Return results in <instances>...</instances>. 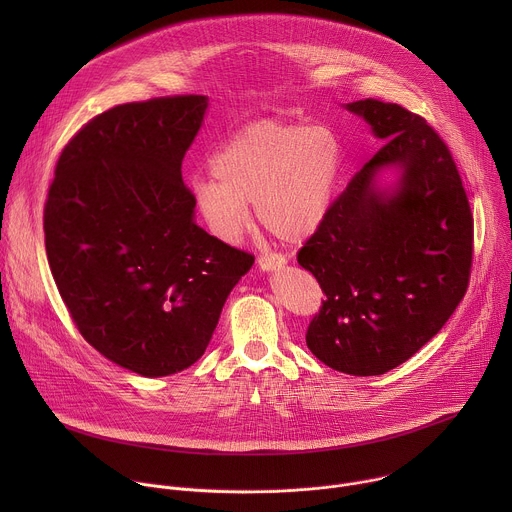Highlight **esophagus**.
<instances>
[{"label": "esophagus", "instance_id": "34e87169", "mask_svg": "<svg viewBox=\"0 0 512 512\" xmlns=\"http://www.w3.org/2000/svg\"><path fill=\"white\" fill-rule=\"evenodd\" d=\"M257 265H259L261 271H275V269H281V267L285 265V257L275 255V253H271V255H261V257L257 259Z\"/></svg>", "mask_w": 512, "mask_h": 512}]
</instances>
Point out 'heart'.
<instances>
[{"label":"heart","instance_id":"heart-1","mask_svg":"<svg viewBox=\"0 0 512 512\" xmlns=\"http://www.w3.org/2000/svg\"><path fill=\"white\" fill-rule=\"evenodd\" d=\"M342 141L328 125L257 119L239 127L210 158V176L192 180L194 206L221 241L251 223L285 243H304L326 221L342 170Z\"/></svg>","mask_w":512,"mask_h":512}]
</instances>
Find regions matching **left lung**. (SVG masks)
Masks as SVG:
<instances>
[{"mask_svg":"<svg viewBox=\"0 0 512 512\" xmlns=\"http://www.w3.org/2000/svg\"><path fill=\"white\" fill-rule=\"evenodd\" d=\"M346 109L387 141L298 253L326 296L306 344L334 371L373 377L411 358L462 302L474 218L448 145L423 117L379 99ZM385 167L402 172L393 193L376 186Z\"/></svg>","mask_w":512,"mask_h":512,"instance_id":"obj_1","label":"left lung"}]
</instances>
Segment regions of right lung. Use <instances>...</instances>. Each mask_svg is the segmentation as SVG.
I'll use <instances>...</instances> for the list:
<instances>
[{
    "label": "right lung",
    "instance_id": "right-lung-1",
    "mask_svg": "<svg viewBox=\"0 0 512 512\" xmlns=\"http://www.w3.org/2000/svg\"><path fill=\"white\" fill-rule=\"evenodd\" d=\"M208 97L117 105L72 137L44 204L60 298L105 358L141 377L204 354L231 289L255 257L194 223L182 160Z\"/></svg>",
    "mask_w": 512,
    "mask_h": 512
}]
</instances>
